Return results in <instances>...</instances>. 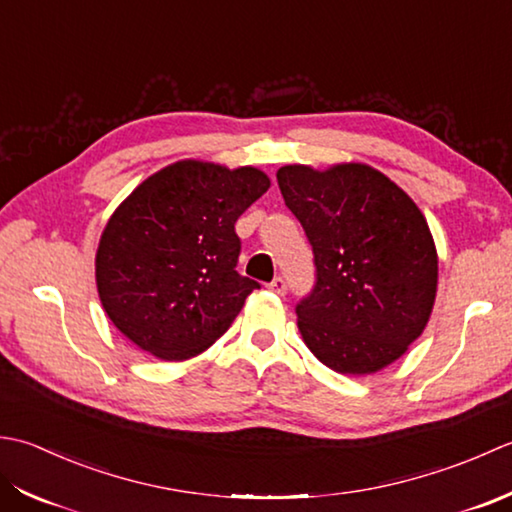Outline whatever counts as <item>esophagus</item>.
<instances>
[{
    "mask_svg": "<svg viewBox=\"0 0 512 512\" xmlns=\"http://www.w3.org/2000/svg\"><path fill=\"white\" fill-rule=\"evenodd\" d=\"M269 289L271 291H274V294H278V296H285V291H287V283H285V280L283 278H274V280H271V285H269Z\"/></svg>",
    "mask_w": 512,
    "mask_h": 512,
    "instance_id": "esophagus-1",
    "label": "esophagus"
}]
</instances>
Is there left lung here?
Listing matches in <instances>:
<instances>
[{
	"label": "left lung",
	"mask_w": 512,
	"mask_h": 512,
	"mask_svg": "<svg viewBox=\"0 0 512 512\" xmlns=\"http://www.w3.org/2000/svg\"><path fill=\"white\" fill-rule=\"evenodd\" d=\"M278 187L314 247L316 285L298 329L325 367L369 375L422 336L437 294V252L420 207L367 163L285 165Z\"/></svg>",
	"instance_id": "obj_1"
}]
</instances>
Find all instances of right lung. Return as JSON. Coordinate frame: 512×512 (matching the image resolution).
Here are the masks:
<instances>
[{"instance_id":"add662e5","label":"right lung","mask_w":512,"mask_h":512,"mask_svg":"<svg viewBox=\"0 0 512 512\" xmlns=\"http://www.w3.org/2000/svg\"><path fill=\"white\" fill-rule=\"evenodd\" d=\"M269 185L252 165L194 159L148 176L114 210L97 247V291L112 325L165 362L212 347L260 287L236 271L234 223Z\"/></svg>"}]
</instances>
